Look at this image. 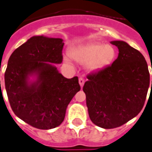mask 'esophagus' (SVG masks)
Here are the masks:
<instances>
[{"label": "esophagus", "instance_id": "34e87169", "mask_svg": "<svg viewBox=\"0 0 152 152\" xmlns=\"http://www.w3.org/2000/svg\"><path fill=\"white\" fill-rule=\"evenodd\" d=\"M79 84L80 85V87H83L84 86V84H85V79H83V78H80L79 79Z\"/></svg>", "mask_w": 152, "mask_h": 152}]
</instances>
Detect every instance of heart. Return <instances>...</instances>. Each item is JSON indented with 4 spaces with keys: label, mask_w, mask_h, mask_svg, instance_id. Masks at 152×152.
I'll return each instance as SVG.
<instances>
[{
    "label": "heart",
    "mask_w": 152,
    "mask_h": 152,
    "mask_svg": "<svg viewBox=\"0 0 152 152\" xmlns=\"http://www.w3.org/2000/svg\"><path fill=\"white\" fill-rule=\"evenodd\" d=\"M70 54L76 61L81 64L86 63V67L89 71L103 69L111 64L116 58L115 48L102 42L76 46L71 50Z\"/></svg>",
    "instance_id": "obj_1"
}]
</instances>
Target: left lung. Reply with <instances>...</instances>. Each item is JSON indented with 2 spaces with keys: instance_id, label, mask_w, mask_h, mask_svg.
<instances>
[{
  "instance_id": "left-lung-1",
  "label": "left lung",
  "mask_w": 152,
  "mask_h": 152,
  "mask_svg": "<svg viewBox=\"0 0 152 152\" xmlns=\"http://www.w3.org/2000/svg\"><path fill=\"white\" fill-rule=\"evenodd\" d=\"M110 43L118 48L117 59L88 75L83 87L91 121L104 129L118 127L137 116L150 85L148 64L142 54L124 41Z\"/></svg>"
}]
</instances>
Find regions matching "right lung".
Returning a JSON list of instances; mask_svg holds the SVG:
<instances>
[{"instance_id":"right-lung-1","label":"right lung","mask_w":152,"mask_h":152,"mask_svg":"<svg viewBox=\"0 0 152 152\" xmlns=\"http://www.w3.org/2000/svg\"><path fill=\"white\" fill-rule=\"evenodd\" d=\"M63 41L43 35L31 37L10 56L4 72L13 113L41 130L61 124L67 105L80 90L77 76L67 79L55 65L63 60Z\"/></svg>"}]
</instances>
